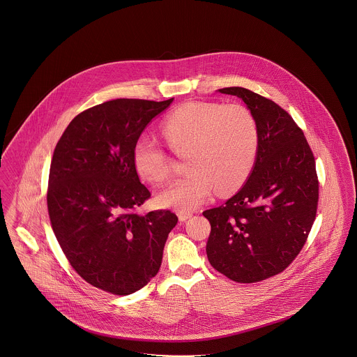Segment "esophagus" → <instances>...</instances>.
Masks as SVG:
<instances>
[{"label":"esophagus","instance_id":"obj_1","mask_svg":"<svg viewBox=\"0 0 357 357\" xmlns=\"http://www.w3.org/2000/svg\"><path fill=\"white\" fill-rule=\"evenodd\" d=\"M176 215H178L179 221H187L188 218H191V217H192V213H191V212H182V211H179Z\"/></svg>","mask_w":357,"mask_h":357}]
</instances>
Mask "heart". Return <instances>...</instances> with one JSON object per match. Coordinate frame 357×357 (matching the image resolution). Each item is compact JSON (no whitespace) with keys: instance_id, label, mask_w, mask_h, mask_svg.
I'll list each match as a JSON object with an SVG mask.
<instances>
[{"instance_id":"1","label":"heart","mask_w":357,"mask_h":357,"mask_svg":"<svg viewBox=\"0 0 357 357\" xmlns=\"http://www.w3.org/2000/svg\"><path fill=\"white\" fill-rule=\"evenodd\" d=\"M163 137L175 153L183 154V176L158 195V203L176 211L204 204L215 187L220 194L237 190L249 178L257 160L259 130L255 116L239 103L190 102L163 120ZM132 163L141 178L160 183L170 175V160L158 142L139 137Z\"/></svg>"}]
</instances>
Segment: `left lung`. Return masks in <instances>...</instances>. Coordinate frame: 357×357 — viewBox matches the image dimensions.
I'll list each match as a JSON object with an SVG mask.
<instances>
[{
  "mask_svg": "<svg viewBox=\"0 0 357 357\" xmlns=\"http://www.w3.org/2000/svg\"><path fill=\"white\" fill-rule=\"evenodd\" d=\"M255 116L259 146L248 182L225 204L204 211L211 222L206 257L237 282L285 270L303 250L319 199L314 154L303 130L273 100L245 87H224Z\"/></svg>",
  "mask_w": 357,
  "mask_h": 357,
  "instance_id": "1",
  "label": "left lung"
}]
</instances>
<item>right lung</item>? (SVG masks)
I'll return each mask as SVG.
<instances>
[{
	"label": "right lung",
	"instance_id": "add662e5",
	"mask_svg": "<svg viewBox=\"0 0 357 357\" xmlns=\"http://www.w3.org/2000/svg\"><path fill=\"white\" fill-rule=\"evenodd\" d=\"M173 99L120 98L87 108L54 148L47 191L54 236L77 273L105 292L145 287L178 222L172 211L137 213L151 192L132 163L135 142Z\"/></svg>",
	"mask_w": 357,
	"mask_h": 357
}]
</instances>
